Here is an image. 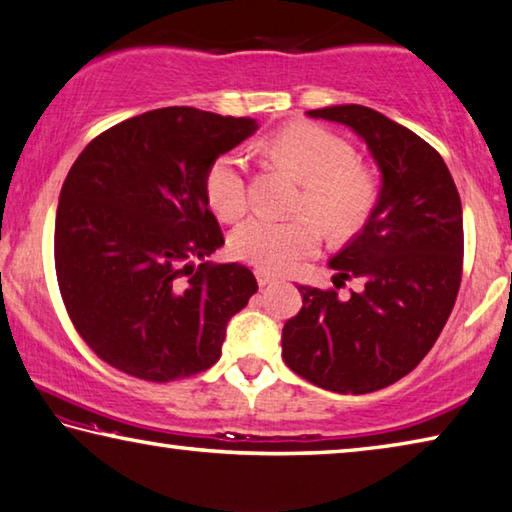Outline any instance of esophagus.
<instances>
[{
    "label": "esophagus",
    "instance_id": "1",
    "mask_svg": "<svg viewBox=\"0 0 512 512\" xmlns=\"http://www.w3.org/2000/svg\"><path fill=\"white\" fill-rule=\"evenodd\" d=\"M255 278H257V285H259V287H266V285H271V282L278 280V278H275L273 273H269V271H262V269L255 271Z\"/></svg>",
    "mask_w": 512,
    "mask_h": 512
}]
</instances>
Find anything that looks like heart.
Returning a JSON list of instances; mask_svg holds the SVG:
<instances>
[{"label": "heart", "instance_id": "obj_1", "mask_svg": "<svg viewBox=\"0 0 512 512\" xmlns=\"http://www.w3.org/2000/svg\"><path fill=\"white\" fill-rule=\"evenodd\" d=\"M266 152L303 180L296 218L253 216L234 227V257L269 273L291 271L314 255L321 225L332 237H351L369 221L378 200V180L369 166L355 161L353 145L312 123H291L264 143ZM209 207L223 221L246 214L250 184L239 152H225L205 175Z\"/></svg>", "mask_w": 512, "mask_h": 512}]
</instances>
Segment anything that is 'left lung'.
I'll use <instances>...</instances> for the list:
<instances>
[{
  "instance_id": "left-lung-1",
  "label": "left lung",
  "mask_w": 512,
  "mask_h": 512,
  "mask_svg": "<svg viewBox=\"0 0 512 512\" xmlns=\"http://www.w3.org/2000/svg\"><path fill=\"white\" fill-rule=\"evenodd\" d=\"M346 125L380 170L376 207L330 259L332 285H300L303 307L282 328V358L310 383L367 394L426 358L456 303L462 275V205L444 159L415 132L360 104L307 111Z\"/></svg>"
}]
</instances>
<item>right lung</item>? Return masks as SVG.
I'll use <instances>...</instances> for the list:
<instances>
[{
    "mask_svg": "<svg viewBox=\"0 0 512 512\" xmlns=\"http://www.w3.org/2000/svg\"><path fill=\"white\" fill-rule=\"evenodd\" d=\"M257 127L154 109L102 132L72 164L56 207V280L77 332L111 367L168 383L221 358L227 321L257 280L241 264L205 262L225 243L205 175Z\"/></svg>",
    "mask_w": 512,
    "mask_h": 512,
    "instance_id": "1",
    "label": "right lung"
}]
</instances>
